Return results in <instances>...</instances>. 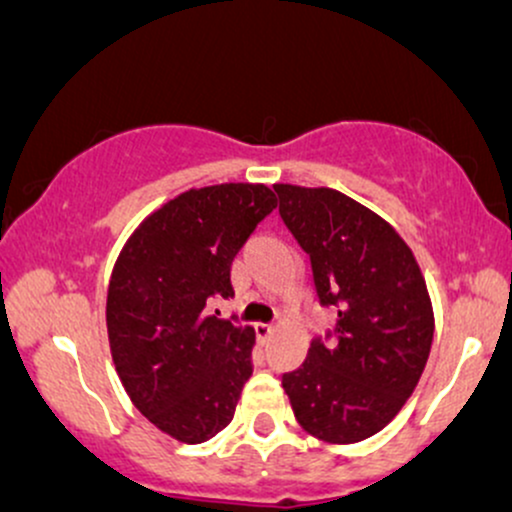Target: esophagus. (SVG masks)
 Returning a JSON list of instances; mask_svg holds the SVG:
<instances>
[{"instance_id": "obj_1", "label": "esophagus", "mask_w": 512, "mask_h": 512, "mask_svg": "<svg viewBox=\"0 0 512 512\" xmlns=\"http://www.w3.org/2000/svg\"><path fill=\"white\" fill-rule=\"evenodd\" d=\"M255 330H257V337H260V339H269L274 334L276 327L269 325V322H257Z\"/></svg>"}]
</instances>
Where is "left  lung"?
<instances>
[{"mask_svg": "<svg viewBox=\"0 0 512 512\" xmlns=\"http://www.w3.org/2000/svg\"><path fill=\"white\" fill-rule=\"evenodd\" d=\"M274 190L310 255L320 303L337 308L334 342L313 339L281 385L310 436L358 443L395 419L426 368L433 308L424 274L395 228L356 199L330 187Z\"/></svg>", "mask_w": 512, "mask_h": 512, "instance_id": "8db88e82", "label": "left lung"}]
</instances>
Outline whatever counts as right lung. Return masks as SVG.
<instances>
[{"label":"right lung","mask_w":512,"mask_h":512,"mask_svg":"<svg viewBox=\"0 0 512 512\" xmlns=\"http://www.w3.org/2000/svg\"><path fill=\"white\" fill-rule=\"evenodd\" d=\"M274 209L267 185L187 190L146 216L117 257L105 305L115 370L134 407L180 443L231 424L252 375L255 330L207 303L233 296V257Z\"/></svg>","instance_id":"add662e5"}]
</instances>
